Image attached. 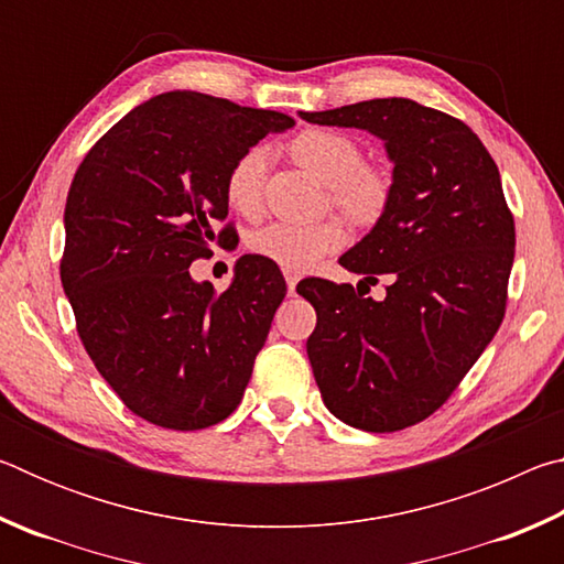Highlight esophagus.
<instances>
[{
    "instance_id": "34e87169",
    "label": "esophagus",
    "mask_w": 564,
    "mask_h": 564,
    "mask_svg": "<svg viewBox=\"0 0 564 564\" xmlns=\"http://www.w3.org/2000/svg\"><path fill=\"white\" fill-rule=\"evenodd\" d=\"M283 279H285V285H289V293L293 295L295 293V285H299V273L283 269Z\"/></svg>"
}]
</instances>
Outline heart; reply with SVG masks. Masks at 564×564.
Instances as JSON below:
<instances>
[{"instance_id": "heart-1", "label": "heart", "mask_w": 564, "mask_h": 564, "mask_svg": "<svg viewBox=\"0 0 564 564\" xmlns=\"http://www.w3.org/2000/svg\"><path fill=\"white\" fill-rule=\"evenodd\" d=\"M291 156L299 166L330 186V198L358 218L373 221L388 202V181L378 171L362 169L366 156L356 139L333 129H305L291 141ZM265 151L251 149L236 161L228 174V202L246 216L261 212ZM346 243V228L338 218L318 224L275 221L248 238L256 256L289 271H308L323 256Z\"/></svg>"}]
</instances>
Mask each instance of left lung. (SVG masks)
Segmentation results:
<instances>
[{"label":"left lung","instance_id":"1","mask_svg":"<svg viewBox=\"0 0 564 564\" xmlns=\"http://www.w3.org/2000/svg\"><path fill=\"white\" fill-rule=\"evenodd\" d=\"M321 127L383 141L393 184L376 226L340 256L383 301L350 283L301 281L316 308L308 358L333 415L366 433L433 415L498 333L514 259V221L500 171L470 127L413 99L299 111Z\"/></svg>","mask_w":564,"mask_h":564}]
</instances>
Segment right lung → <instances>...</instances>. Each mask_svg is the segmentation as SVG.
I'll use <instances>...</instances> for the list:
<instances>
[{
    "label": "right lung",
    "instance_id": "add662e5",
    "mask_svg": "<svg viewBox=\"0 0 564 564\" xmlns=\"http://www.w3.org/2000/svg\"><path fill=\"white\" fill-rule=\"evenodd\" d=\"M291 127L279 111L166 91L113 123L76 169L62 285L94 366L149 423L202 431L241 403L285 281L246 253L216 293L188 265L212 256L236 161Z\"/></svg>",
    "mask_w": 564,
    "mask_h": 564
}]
</instances>
